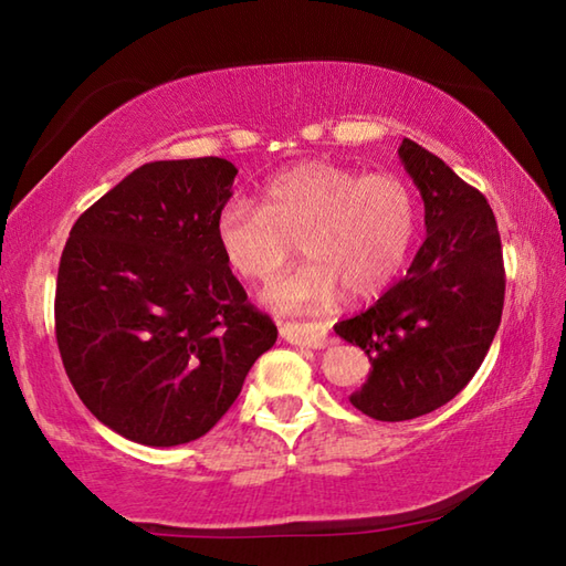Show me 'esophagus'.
<instances>
[{"label":"esophagus","instance_id":"esophagus-1","mask_svg":"<svg viewBox=\"0 0 566 566\" xmlns=\"http://www.w3.org/2000/svg\"><path fill=\"white\" fill-rule=\"evenodd\" d=\"M282 337L296 347L306 349H324L332 344L329 329L319 322H290L282 327Z\"/></svg>","mask_w":566,"mask_h":566}]
</instances>
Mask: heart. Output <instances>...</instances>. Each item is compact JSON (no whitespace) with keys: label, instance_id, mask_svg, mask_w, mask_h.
I'll return each mask as SVG.
<instances>
[{"label":"heart","instance_id":"1","mask_svg":"<svg viewBox=\"0 0 566 566\" xmlns=\"http://www.w3.org/2000/svg\"><path fill=\"white\" fill-rule=\"evenodd\" d=\"M214 234L229 270L249 282H270L300 244L306 264L266 286L264 302L324 310L339 290L364 300L395 280L417 237V197L397 175L304 161L266 181L260 207L227 202Z\"/></svg>","mask_w":566,"mask_h":566}]
</instances>
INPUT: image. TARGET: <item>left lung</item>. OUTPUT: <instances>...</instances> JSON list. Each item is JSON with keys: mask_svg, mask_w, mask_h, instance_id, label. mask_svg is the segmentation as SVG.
Here are the masks:
<instances>
[{"mask_svg": "<svg viewBox=\"0 0 566 566\" xmlns=\"http://www.w3.org/2000/svg\"><path fill=\"white\" fill-rule=\"evenodd\" d=\"M399 159L424 199L427 239L405 280L334 324L371 361L349 401L379 421L429 415L469 385L500 329L506 284L500 229L482 191L411 139Z\"/></svg>", "mask_w": 566, "mask_h": 566, "instance_id": "left-lung-1", "label": "left lung"}]
</instances>
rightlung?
Returning <instances> with one entry per match:
<instances>
[{"label": "right lung", "mask_w": 566, "mask_h": 566, "mask_svg": "<svg viewBox=\"0 0 566 566\" xmlns=\"http://www.w3.org/2000/svg\"><path fill=\"white\" fill-rule=\"evenodd\" d=\"M237 167L149 161L76 219L54 296L72 387L102 424L147 447L207 434L276 342L219 252Z\"/></svg>", "instance_id": "add662e5"}]
</instances>
